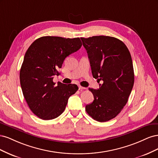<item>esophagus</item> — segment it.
<instances>
[{"label": "esophagus", "instance_id": "34e87169", "mask_svg": "<svg viewBox=\"0 0 158 158\" xmlns=\"http://www.w3.org/2000/svg\"><path fill=\"white\" fill-rule=\"evenodd\" d=\"M78 89H80V90H82V89H86V88H84V87L81 86V85H79V86H78Z\"/></svg>", "mask_w": 158, "mask_h": 158}]
</instances>
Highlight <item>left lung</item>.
<instances>
[{
    "instance_id": "obj_1",
    "label": "left lung",
    "mask_w": 158,
    "mask_h": 158,
    "mask_svg": "<svg viewBox=\"0 0 158 158\" xmlns=\"http://www.w3.org/2000/svg\"><path fill=\"white\" fill-rule=\"evenodd\" d=\"M87 51L93 77L99 88H89L94 102L85 111L94 120L106 122L115 117L128 102L135 82L132 60L124 43L110 36L81 37Z\"/></svg>"
}]
</instances>
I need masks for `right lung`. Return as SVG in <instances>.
Instances as JSON below:
<instances>
[{
    "label": "right lung",
    "instance_id": "1",
    "mask_svg": "<svg viewBox=\"0 0 158 158\" xmlns=\"http://www.w3.org/2000/svg\"><path fill=\"white\" fill-rule=\"evenodd\" d=\"M82 47L80 38L44 36L27 49L20 71L23 97L31 111L43 120H51L63 113L76 84L53 82L66 56Z\"/></svg>",
    "mask_w": 158,
    "mask_h": 158
}]
</instances>
